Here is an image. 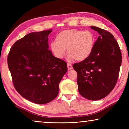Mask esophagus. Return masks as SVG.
I'll use <instances>...</instances> for the list:
<instances>
[{"label":"esophagus","instance_id":"esophagus-1","mask_svg":"<svg viewBox=\"0 0 129 129\" xmlns=\"http://www.w3.org/2000/svg\"><path fill=\"white\" fill-rule=\"evenodd\" d=\"M67 67H68V70H71L73 68L72 65L71 64H69V63H68L67 64Z\"/></svg>","mask_w":129,"mask_h":129}]
</instances>
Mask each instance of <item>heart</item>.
Returning a JSON list of instances; mask_svg holds the SVG:
<instances>
[{
	"mask_svg": "<svg viewBox=\"0 0 129 129\" xmlns=\"http://www.w3.org/2000/svg\"><path fill=\"white\" fill-rule=\"evenodd\" d=\"M95 37L90 30L76 29L64 30L56 36V41L51 43V49L54 55L61 59L67 51L68 59L82 61L86 59L92 52Z\"/></svg>",
	"mask_w": 129,
	"mask_h": 129,
	"instance_id": "heart-1",
	"label": "heart"
}]
</instances>
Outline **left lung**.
<instances>
[{"mask_svg": "<svg viewBox=\"0 0 129 129\" xmlns=\"http://www.w3.org/2000/svg\"><path fill=\"white\" fill-rule=\"evenodd\" d=\"M100 36L88 58L73 65L77 73L78 90L87 100L104 99L114 89L118 78L122 54L113 35L91 26Z\"/></svg>", "mask_w": 129, "mask_h": 129, "instance_id": "obj_1", "label": "left lung"}]
</instances>
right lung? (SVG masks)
Returning a JSON list of instances; mask_svg holds the SVG:
<instances>
[{
  "label": "right lung",
  "instance_id": "right-lung-1",
  "mask_svg": "<svg viewBox=\"0 0 129 129\" xmlns=\"http://www.w3.org/2000/svg\"><path fill=\"white\" fill-rule=\"evenodd\" d=\"M51 30L28 34L14 43L8 55V66L17 92L37 104L53 100L67 64L49 50Z\"/></svg>",
  "mask_w": 129,
  "mask_h": 129
}]
</instances>
